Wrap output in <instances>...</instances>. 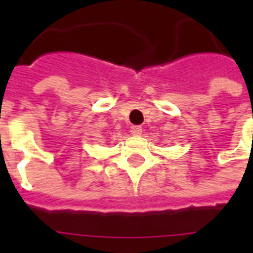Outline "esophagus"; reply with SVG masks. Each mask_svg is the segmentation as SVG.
Listing matches in <instances>:
<instances>
[{"mask_svg": "<svg viewBox=\"0 0 253 253\" xmlns=\"http://www.w3.org/2000/svg\"><path fill=\"white\" fill-rule=\"evenodd\" d=\"M130 132L132 135H140L143 132V128L140 126H131Z\"/></svg>", "mask_w": 253, "mask_h": 253, "instance_id": "1", "label": "esophagus"}]
</instances>
